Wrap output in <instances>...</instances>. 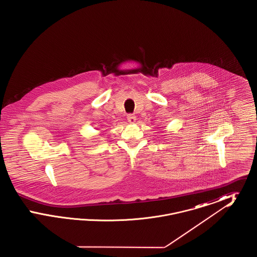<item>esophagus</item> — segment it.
<instances>
[{
  "mask_svg": "<svg viewBox=\"0 0 257 257\" xmlns=\"http://www.w3.org/2000/svg\"><path fill=\"white\" fill-rule=\"evenodd\" d=\"M127 119H128V121L130 123H134L136 121V115L133 114V113H129L128 115H127Z\"/></svg>",
  "mask_w": 257,
  "mask_h": 257,
  "instance_id": "esophagus-1",
  "label": "esophagus"
}]
</instances>
